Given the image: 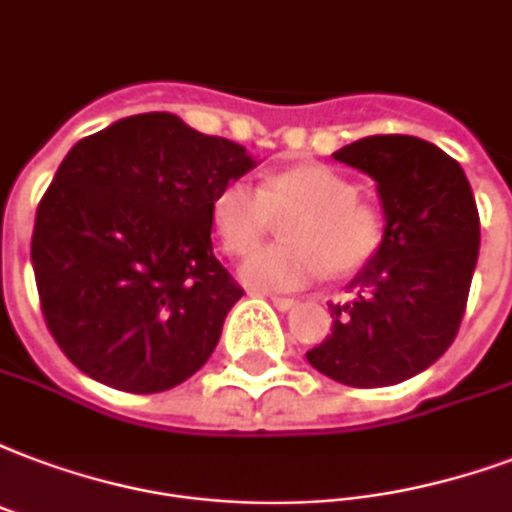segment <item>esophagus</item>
I'll list each match as a JSON object with an SVG mask.
<instances>
[{
  "label": "esophagus",
  "mask_w": 512,
  "mask_h": 512,
  "mask_svg": "<svg viewBox=\"0 0 512 512\" xmlns=\"http://www.w3.org/2000/svg\"><path fill=\"white\" fill-rule=\"evenodd\" d=\"M272 305L278 307V310H291V307H297V299L294 297H280V294H272Z\"/></svg>",
  "instance_id": "esophagus-1"
}]
</instances>
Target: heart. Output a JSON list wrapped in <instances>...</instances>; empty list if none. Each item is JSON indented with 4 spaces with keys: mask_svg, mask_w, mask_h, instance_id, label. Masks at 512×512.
Wrapping results in <instances>:
<instances>
[{
    "mask_svg": "<svg viewBox=\"0 0 512 512\" xmlns=\"http://www.w3.org/2000/svg\"><path fill=\"white\" fill-rule=\"evenodd\" d=\"M356 194V183L326 164L280 169L261 186L232 180L213 199L215 234L229 256H248L292 215L283 229L288 242L242 264V280L253 288H302L329 270L353 275L378 256L386 237L383 213Z\"/></svg>",
    "mask_w": 512,
    "mask_h": 512,
    "instance_id": "obj_1",
    "label": "heart"
}]
</instances>
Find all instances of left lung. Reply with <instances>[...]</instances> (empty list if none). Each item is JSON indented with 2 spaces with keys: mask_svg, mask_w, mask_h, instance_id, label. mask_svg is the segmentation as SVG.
Wrapping results in <instances>:
<instances>
[{
  "mask_svg": "<svg viewBox=\"0 0 512 512\" xmlns=\"http://www.w3.org/2000/svg\"><path fill=\"white\" fill-rule=\"evenodd\" d=\"M332 156L378 183L386 237L353 278L356 299L329 305L332 334L307 361L345 386H394L456 340L478 264V205L459 161L418 137L372 134Z\"/></svg>",
  "mask_w": 512,
  "mask_h": 512,
  "instance_id": "1",
  "label": "left lung"
}]
</instances>
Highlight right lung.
Segmentation results:
<instances>
[{
  "label": "right lung",
  "mask_w": 512,
  "mask_h": 512,
  "mask_svg": "<svg viewBox=\"0 0 512 512\" xmlns=\"http://www.w3.org/2000/svg\"><path fill=\"white\" fill-rule=\"evenodd\" d=\"M251 167L242 145L172 113L121 118L67 153L37 207L32 267L80 372L156 394L210 359L242 297L213 253V199Z\"/></svg>",
  "instance_id": "add662e5"
}]
</instances>
